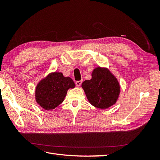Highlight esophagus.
Masks as SVG:
<instances>
[{
	"instance_id": "obj_1",
	"label": "esophagus",
	"mask_w": 160,
	"mask_h": 160,
	"mask_svg": "<svg viewBox=\"0 0 160 160\" xmlns=\"http://www.w3.org/2000/svg\"><path fill=\"white\" fill-rule=\"evenodd\" d=\"M82 80H79V81H76V85L77 87H80L81 85V84H82Z\"/></svg>"
}]
</instances>
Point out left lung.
<instances>
[{
    "instance_id": "8db88e82",
    "label": "left lung",
    "mask_w": 160,
    "mask_h": 160,
    "mask_svg": "<svg viewBox=\"0 0 160 160\" xmlns=\"http://www.w3.org/2000/svg\"><path fill=\"white\" fill-rule=\"evenodd\" d=\"M91 80L84 81L82 87L89 102L98 108L105 109L113 105L118 98L120 87L118 80L106 68L97 67Z\"/></svg>"
}]
</instances>
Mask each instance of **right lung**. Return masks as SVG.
Returning <instances> with one entry per match:
<instances>
[{
  "instance_id": "1",
  "label": "right lung",
  "mask_w": 160,
  "mask_h": 160,
  "mask_svg": "<svg viewBox=\"0 0 160 160\" xmlns=\"http://www.w3.org/2000/svg\"><path fill=\"white\" fill-rule=\"evenodd\" d=\"M74 87L71 78L64 77L62 73H52L37 84L36 100L44 109H53L64 101L68 89Z\"/></svg>"
}]
</instances>
